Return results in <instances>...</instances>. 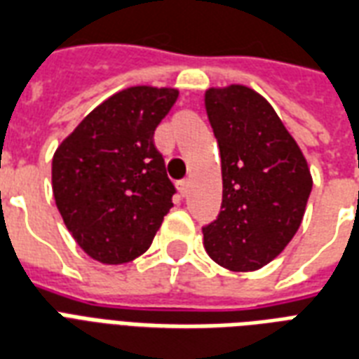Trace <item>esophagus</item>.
<instances>
[{"label":"esophagus","instance_id":"1","mask_svg":"<svg viewBox=\"0 0 359 359\" xmlns=\"http://www.w3.org/2000/svg\"><path fill=\"white\" fill-rule=\"evenodd\" d=\"M177 187H180V193L185 196L187 195V191H189V180H182V182L177 183Z\"/></svg>","mask_w":359,"mask_h":359}]
</instances>
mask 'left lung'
Segmentation results:
<instances>
[{"label": "left lung", "mask_w": 359, "mask_h": 359, "mask_svg": "<svg viewBox=\"0 0 359 359\" xmlns=\"http://www.w3.org/2000/svg\"><path fill=\"white\" fill-rule=\"evenodd\" d=\"M204 104L223 176L221 212L202 227L204 248L229 271H257L297 233L312 191L311 170L276 111L255 90L210 88Z\"/></svg>", "instance_id": "obj_1"}]
</instances>
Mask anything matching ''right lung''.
<instances>
[{
  "mask_svg": "<svg viewBox=\"0 0 359 359\" xmlns=\"http://www.w3.org/2000/svg\"><path fill=\"white\" fill-rule=\"evenodd\" d=\"M176 98L174 88L121 90L56 149L58 212L77 244L100 263L121 265L147 252L172 208L176 187L153 134Z\"/></svg>",
  "mask_w": 359,
  "mask_h": 359,
  "instance_id": "add662e5",
  "label": "right lung"
}]
</instances>
